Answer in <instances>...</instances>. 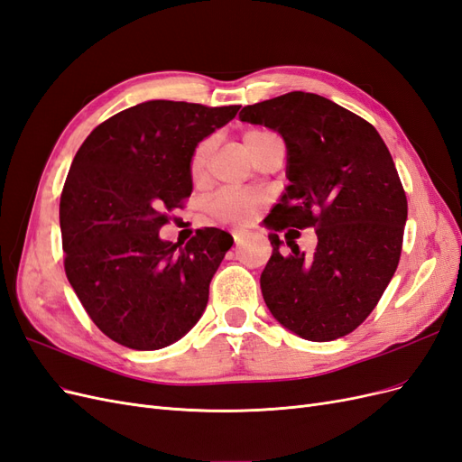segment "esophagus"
Returning a JSON list of instances; mask_svg holds the SVG:
<instances>
[{"mask_svg":"<svg viewBox=\"0 0 462 462\" xmlns=\"http://www.w3.org/2000/svg\"><path fill=\"white\" fill-rule=\"evenodd\" d=\"M233 236H235V245L239 246V245H243V241H245L246 236H248V231H245V229H236V231H233Z\"/></svg>","mask_w":462,"mask_h":462,"instance_id":"esophagus-1","label":"esophagus"}]
</instances>
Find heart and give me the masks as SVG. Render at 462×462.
<instances>
[{
    "mask_svg": "<svg viewBox=\"0 0 462 462\" xmlns=\"http://www.w3.org/2000/svg\"><path fill=\"white\" fill-rule=\"evenodd\" d=\"M265 131H248L245 134V146H248L254 138L262 136ZM209 141L200 143L194 148L190 162H189V173L192 183H200L208 171V158H209ZM263 202V197L253 190H221L216 194V199L209 204V209L216 217L227 223H245L254 214V209Z\"/></svg>",
    "mask_w": 462,
    "mask_h": 462,
    "instance_id": "obj_1",
    "label": "heart"
}]
</instances>
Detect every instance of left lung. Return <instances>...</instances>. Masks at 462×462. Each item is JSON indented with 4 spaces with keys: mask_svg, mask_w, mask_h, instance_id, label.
<instances>
[{
    "mask_svg": "<svg viewBox=\"0 0 462 462\" xmlns=\"http://www.w3.org/2000/svg\"><path fill=\"white\" fill-rule=\"evenodd\" d=\"M287 146L285 194L265 226L314 227L312 254L279 253L277 233L260 287L279 324L309 341L355 331L393 277L407 223V194L393 158L368 121L324 96L289 92L239 114Z\"/></svg>",
    "mask_w": 462,
    "mask_h": 462,
    "instance_id": "obj_1",
    "label": "left lung"
}]
</instances>
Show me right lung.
<instances>
[{"label": "right lung", "mask_w": 462, "mask_h": 462, "mask_svg": "<svg viewBox=\"0 0 462 462\" xmlns=\"http://www.w3.org/2000/svg\"><path fill=\"white\" fill-rule=\"evenodd\" d=\"M236 111L152 100L100 123L79 148L60 202L65 273L116 343L158 351L200 319L233 236L204 227L180 246L160 229L190 197L194 148Z\"/></svg>", "instance_id": "obj_1"}]
</instances>
